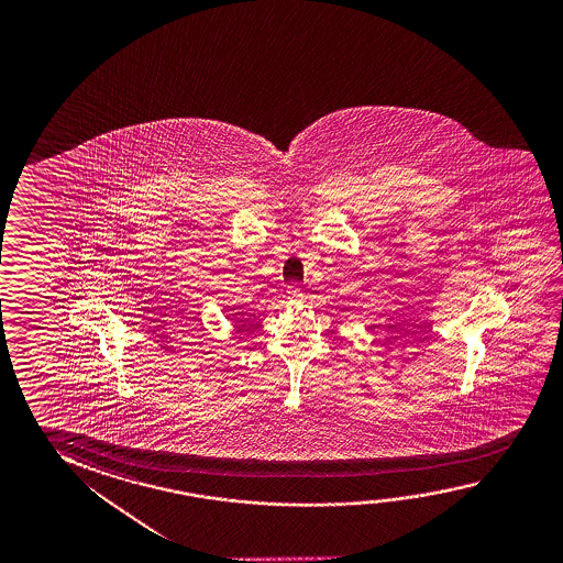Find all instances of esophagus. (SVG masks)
<instances>
[{
	"label": "esophagus",
	"mask_w": 563,
	"mask_h": 563,
	"mask_svg": "<svg viewBox=\"0 0 563 563\" xmlns=\"http://www.w3.org/2000/svg\"><path fill=\"white\" fill-rule=\"evenodd\" d=\"M286 295L290 300H300L302 298V288L298 285H290L286 288Z\"/></svg>",
	"instance_id": "34e87169"
}]
</instances>
